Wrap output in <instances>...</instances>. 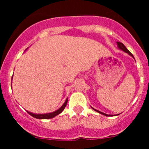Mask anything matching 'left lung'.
Masks as SVG:
<instances>
[{
	"label": "left lung",
	"instance_id": "obj_1",
	"mask_svg": "<svg viewBox=\"0 0 149 149\" xmlns=\"http://www.w3.org/2000/svg\"><path fill=\"white\" fill-rule=\"evenodd\" d=\"M117 45H118V47H119V48H120L121 50H122V51H125V52H126V53H127L129 55H131V56H133V57H134V56H133V54H132L131 53V52H130V51H128V50L127 49V48H126V47L125 45H124L123 44H122V42H117ZM93 110H95L94 108H93ZM95 110V111H97V112H98V113H101V114H103V115H104V116H110V115H107V114H106V113H101V112H100V111H98V110Z\"/></svg>",
	"mask_w": 149,
	"mask_h": 149
}]
</instances>
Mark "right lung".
Instances as JSON below:
<instances>
[{
    "label": "right lung",
    "instance_id": "obj_1",
    "mask_svg": "<svg viewBox=\"0 0 149 149\" xmlns=\"http://www.w3.org/2000/svg\"><path fill=\"white\" fill-rule=\"evenodd\" d=\"M67 102H68V99H66V101H65V103L62 105V107H60L59 110H56L55 112H53V113H45V114H34L32 113H30V112L27 111L29 114L30 116H32L34 118H36V119H51V118H54V116H57L58 114H60V113L63 112V110L65 109V106L67 104Z\"/></svg>",
    "mask_w": 149,
    "mask_h": 149
}]
</instances>
